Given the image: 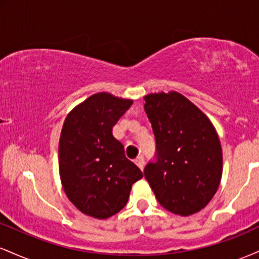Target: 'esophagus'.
Instances as JSON below:
<instances>
[{"label":"esophagus","instance_id":"1","mask_svg":"<svg viewBox=\"0 0 259 259\" xmlns=\"http://www.w3.org/2000/svg\"><path fill=\"white\" fill-rule=\"evenodd\" d=\"M135 163H136V165H138V167L142 170V169H144V165H145V158L142 156L136 157Z\"/></svg>","mask_w":259,"mask_h":259}]
</instances>
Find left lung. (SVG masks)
Listing matches in <instances>:
<instances>
[{
	"mask_svg": "<svg viewBox=\"0 0 259 259\" xmlns=\"http://www.w3.org/2000/svg\"><path fill=\"white\" fill-rule=\"evenodd\" d=\"M145 112L156 139V162L144 174L158 202L174 214L200 212L221 184L223 153L212 121L179 92L150 94Z\"/></svg>",
	"mask_w": 259,
	"mask_h": 259,
	"instance_id": "obj_1",
	"label": "left lung"
}]
</instances>
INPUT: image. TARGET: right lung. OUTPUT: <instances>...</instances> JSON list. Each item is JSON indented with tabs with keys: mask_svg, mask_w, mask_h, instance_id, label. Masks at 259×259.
I'll return each mask as SVG.
<instances>
[{
	"mask_svg": "<svg viewBox=\"0 0 259 259\" xmlns=\"http://www.w3.org/2000/svg\"><path fill=\"white\" fill-rule=\"evenodd\" d=\"M133 105L99 92L69 112L58 147L59 175L69 201L80 212L107 219L125 207L142 171L125 157L112 129Z\"/></svg>",
	"mask_w": 259,
	"mask_h": 259,
	"instance_id": "add662e5",
	"label": "right lung"
}]
</instances>
